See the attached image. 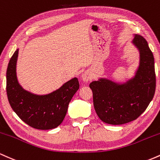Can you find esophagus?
<instances>
[{
	"label": "esophagus",
	"mask_w": 160,
	"mask_h": 160,
	"mask_svg": "<svg viewBox=\"0 0 160 160\" xmlns=\"http://www.w3.org/2000/svg\"><path fill=\"white\" fill-rule=\"evenodd\" d=\"M92 78V74L90 71H85L82 75V79L84 82H88Z\"/></svg>",
	"instance_id": "1"
}]
</instances>
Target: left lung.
I'll return each instance as SVG.
<instances>
[{
	"label": "left lung",
	"mask_w": 160,
	"mask_h": 160,
	"mask_svg": "<svg viewBox=\"0 0 160 160\" xmlns=\"http://www.w3.org/2000/svg\"><path fill=\"white\" fill-rule=\"evenodd\" d=\"M132 44L140 53L139 66L133 78L122 84L101 78L89 85L95 111L105 123L122 125L138 119L155 94L154 58L148 41L134 35Z\"/></svg>",
	"instance_id": "1"
}]
</instances>
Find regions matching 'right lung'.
I'll list each match as a JSON object with an SVG mask.
<instances>
[{
    "label": "right lung",
    "mask_w": 160,
    "mask_h": 160,
    "mask_svg": "<svg viewBox=\"0 0 160 160\" xmlns=\"http://www.w3.org/2000/svg\"><path fill=\"white\" fill-rule=\"evenodd\" d=\"M19 49L14 52L7 69V94L14 112L34 128L48 130L57 128L65 118L69 102L79 88L77 78L63 84L59 89L45 95L26 91L17 77Z\"/></svg>",
    "instance_id": "obj_1"
}]
</instances>
